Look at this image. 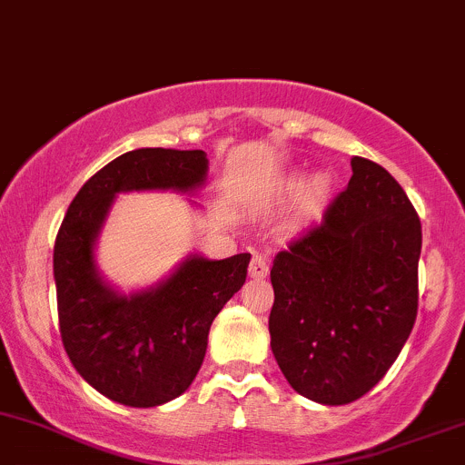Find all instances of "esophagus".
Returning a JSON list of instances; mask_svg holds the SVG:
<instances>
[{"instance_id":"esophagus-1","label":"esophagus","mask_w":465,"mask_h":465,"mask_svg":"<svg viewBox=\"0 0 465 465\" xmlns=\"http://www.w3.org/2000/svg\"><path fill=\"white\" fill-rule=\"evenodd\" d=\"M248 274L252 279H263L268 274V259L263 254H252L251 268H248Z\"/></svg>"}]
</instances>
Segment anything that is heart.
I'll use <instances>...</instances> for the list:
<instances>
[{
    "instance_id": "heart-1",
    "label": "heart",
    "mask_w": 465,
    "mask_h": 465,
    "mask_svg": "<svg viewBox=\"0 0 465 465\" xmlns=\"http://www.w3.org/2000/svg\"><path fill=\"white\" fill-rule=\"evenodd\" d=\"M294 191H297V186H291V193H294ZM326 194H328L326 179L323 177L312 179V182L308 183L302 193V208L306 213H314L319 206H322V202L326 199Z\"/></svg>"
}]
</instances>
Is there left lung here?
Instances as JSON below:
<instances>
[{
	"instance_id": "left-lung-1",
	"label": "left lung",
	"mask_w": 465,
	"mask_h": 465,
	"mask_svg": "<svg viewBox=\"0 0 465 465\" xmlns=\"http://www.w3.org/2000/svg\"><path fill=\"white\" fill-rule=\"evenodd\" d=\"M319 226L274 257L271 348L288 383L326 406L372 391L411 337L421 222L386 168L352 157Z\"/></svg>"
}]
</instances>
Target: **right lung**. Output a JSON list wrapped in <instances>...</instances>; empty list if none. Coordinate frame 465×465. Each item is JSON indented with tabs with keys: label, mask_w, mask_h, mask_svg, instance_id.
<instances>
[{
	"label": "right lung",
	"mask_w": 465,
	"mask_h": 465,
	"mask_svg": "<svg viewBox=\"0 0 465 465\" xmlns=\"http://www.w3.org/2000/svg\"><path fill=\"white\" fill-rule=\"evenodd\" d=\"M203 151L139 148L94 173L74 194L54 239L59 334L74 371L104 397L153 408L188 391L206 357L213 319L248 274L251 254H191L148 291L122 294L94 266V242L114 194L191 193L206 182Z\"/></svg>",
	"instance_id": "1"
}]
</instances>
